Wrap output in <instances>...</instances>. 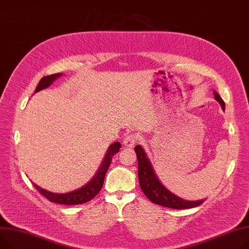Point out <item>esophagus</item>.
Listing matches in <instances>:
<instances>
[{
  "label": "esophagus",
  "instance_id": "esophagus-1",
  "mask_svg": "<svg viewBox=\"0 0 249 249\" xmlns=\"http://www.w3.org/2000/svg\"><path fill=\"white\" fill-rule=\"evenodd\" d=\"M139 139H140L139 135H137V134H128L124 139V144L125 145V147L131 148V147H134V145L136 144V142H138Z\"/></svg>",
  "mask_w": 249,
  "mask_h": 249
}]
</instances>
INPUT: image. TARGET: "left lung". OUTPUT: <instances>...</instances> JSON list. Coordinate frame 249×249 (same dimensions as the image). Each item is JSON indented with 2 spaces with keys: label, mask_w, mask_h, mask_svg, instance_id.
I'll list each match as a JSON object with an SVG mask.
<instances>
[{
  "label": "left lung",
  "mask_w": 249,
  "mask_h": 249,
  "mask_svg": "<svg viewBox=\"0 0 249 249\" xmlns=\"http://www.w3.org/2000/svg\"><path fill=\"white\" fill-rule=\"evenodd\" d=\"M214 97L224 110L225 104L220 95L214 91ZM135 152L138 158V175L140 186L143 194L148 197L150 201L158 204V205L173 209L194 208L203 203L204 199L198 201H187L170 192L158 179L150 160L147 158V155H145L143 149L140 144L136 145Z\"/></svg>",
  "instance_id": "8db88e82"
}]
</instances>
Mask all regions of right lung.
I'll list each match as a JSON object with an SVG mask.
<instances>
[{"label":"right lung","mask_w":249,"mask_h":249,"mask_svg":"<svg viewBox=\"0 0 249 249\" xmlns=\"http://www.w3.org/2000/svg\"><path fill=\"white\" fill-rule=\"evenodd\" d=\"M61 75H62V73H56V74L47 75V76H44L43 78H41L36 87V89H35V93L42 89H47L48 86H50V84H52L53 81H55L58 77H60ZM120 149H121L120 142H115L111 143L109 145V148H108L104 160H102V163L100 164L97 172L93 176V178L86 185L75 190V191H72V192L65 193V194H57V193H52V192L46 191V190L40 188L38 185H36L34 183H33V185L44 197L47 198L49 201H51L53 203L63 204V205H78V204H83L85 202H89L91 199H93L101 190L102 185H104L106 174H107V169L111 163L112 157L116 153H119Z\"/></svg>","instance_id":"obj_1"}]
</instances>
